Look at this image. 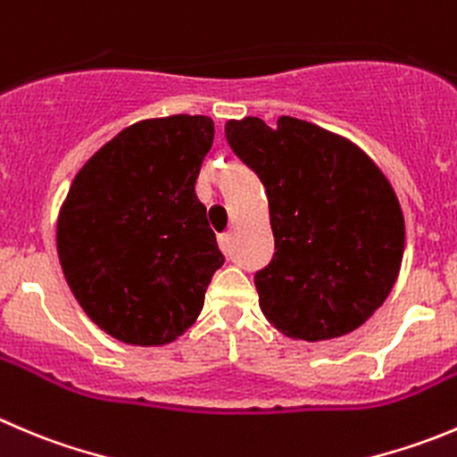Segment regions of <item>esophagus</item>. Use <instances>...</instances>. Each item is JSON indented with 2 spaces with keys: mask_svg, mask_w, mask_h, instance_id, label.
<instances>
[{
  "mask_svg": "<svg viewBox=\"0 0 457 457\" xmlns=\"http://www.w3.org/2000/svg\"><path fill=\"white\" fill-rule=\"evenodd\" d=\"M229 241H232V237H229L228 232L225 234H219V247L223 254H229Z\"/></svg>",
  "mask_w": 457,
  "mask_h": 457,
  "instance_id": "1",
  "label": "esophagus"
}]
</instances>
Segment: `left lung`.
I'll return each instance as SVG.
<instances>
[{"label": "left lung", "mask_w": 457, "mask_h": 457, "mask_svg": "<svg viewBox=\"0 0 457 457\" xmlns=\"http://www.w3.org/2000/svg\"><path fill=\"white\" fill-rule=\"evenodd\" d=\"M225 138L268 194L274 256L254 277L265 319L301 341L357 330L391 295L404 256L391 180L353 140L299 118L228 120Z\"/></svg>", "instance_id": "1"}]
</instances>
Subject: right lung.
Wrapping results in <instances>:
<instances>
[{"label":"right lung","instance_id":"1","mask_svg":"<svg viewBox=\"0 0 457 457\" xmlns=\"http://www.w3.org/2000/svg\"><path fill=\"white\" fill-rule=\"evenodd\" d=\"M214 143L207 116L149 118L102 145L57 214V256L100 330L165 346L194 326L223 265L196 179Z\"/></svg>","mask_w":457,"mask_h":457}]
</instances>
